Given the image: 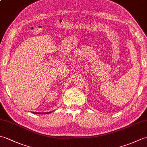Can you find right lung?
<instances>
[{"instance_id": "add662e5", "label": "right lung", "mask_w": 147, "mask_h": 147, "mask_svg": "<svg viewBox=\"0 0 147 147\" xmlns=\"http://www.w3.org/2000/svg\"><path fill=\"white\" fill-rule=\"evenodd\" d=\"M33 112V113H34V114H49V113H51V112Z\"/></svg>"}]
</instances>
